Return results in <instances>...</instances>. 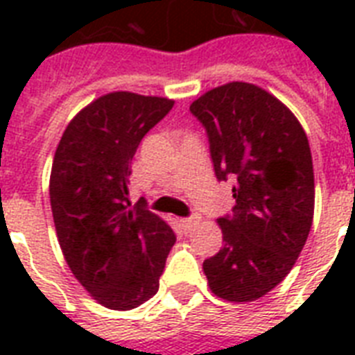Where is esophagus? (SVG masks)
Listing matches in <instances>:
<instances>
[{
  "instance_id": "esophagus-1",
  "label": "esophagus",
  "mask_w": 355,
  "mask_h": 355,
  "mask_svg": "<svg viewBox=\"0 0 355 355\" xmlns=\"http://www.w3.org/2000/svg\"><path fill=\"white\" fill-rule=\"evenodd\" d=\"M197 223H199V216L184 217V219H180V225L184 227V230H191V228H193Z\"/></svg>"
}]
</instances>
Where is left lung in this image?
<instances>
[{"mask_svg":"<svg viewBox=\"0 0 355 355\" xmlns=\"http://www.w3.org/2000/svg\"><path fill=\"white\" fill-rule=\"evenodd\" d=\"M210 141L217 180H232V214L217 219L223 248L205 259L210 289L252 302L280 284L313 223L308 136L289 108L248 83H228L191 103Z\"/></svg>","mask_w":355,"mask_h":355,"instance_id":"1","label":"left lung"}]
</instances>
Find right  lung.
<instances>
[{"label":"right lung","instance_id":"1","mask_svg":"<svg viewBox=\"0 0 355 355\" xmlns=\"http://www.w3.org/2000/svg\"><path fill=\"white\" fill-rule=\"evenodd\" d=\"M175 101L112 92L83 108L55 153L49 199L57 237L80 286L110 309H134L158 291L171 227L130 205V162Z\"/></svg>","mask_w":355,"mask_h":355}]
</instances>
